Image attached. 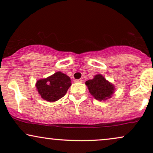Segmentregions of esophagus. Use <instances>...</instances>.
Masks as SVG:
<instances>
[{
	"mask_svg": "<svg viewBox=\"0 0 153 153\" xmlns=\"http://www.w3.org/2000/svg\"><path fill=\"white\" fill-rule=\"evenodd\" d=\"M74 82H82V79H78V80H75Z\"/></svg>",
	"mask_w": 153,
	"mask_h": 153,
	"instance_id": "obj_1",
	"label": "esophagus"
}]
</instances>
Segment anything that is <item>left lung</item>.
<instances>
[{
    "mask_svg": "<svg viewBox=\"0 0 153 153\" xmlns=\"http://www.w3.org/2000/svg\"><path fill=\"white\" fill-rule=\"evenodd\" d=\"M85 85L93 97L101 101L111 99L116 89L114 85L101 74L96 75L93 79L87 80Z\"/></svg>",
    "mask_w": 153,
    "mask_h": 153,
    "instance_id": "8db88e82",
    "label": "left lung"
}]
</instances>
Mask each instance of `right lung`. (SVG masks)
Instances as JSON below:
<instances>
[{
    "mask_svg": "<svg viewBox=\"0 0 153 153\" xmlns=\"http://www.w3.org/2000/svg\"><path fill=\"white\" fill-rule=\"evenodd\" d=\"M71 84L70 77L58 71L46 78L38 80L36 87L41 98L49 102H54L66 94Z\"/></svg>",
    "mask_w": 153,
    "mask_h": 153,
    "instance_id": "1",
    "label": "right lung"
}]
</instances>
